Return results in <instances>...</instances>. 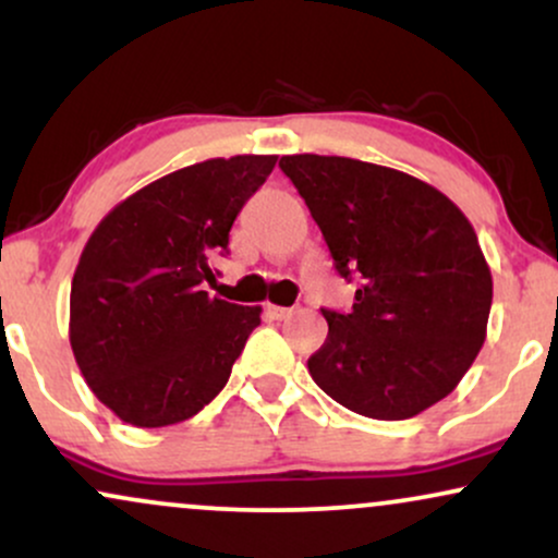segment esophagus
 Here are the masks:
<instances>
[{"label": "esophagus", "mask_w": 558, "mask_h": 558, "mask_svg": "<svg viewBox=\"0 0 558 558\" xmlns=\"http://www.w3.org/2000/svg\"><path fill=\"white\" fill-rule=\"evenodd\" d=\"M265 312H267V317H270V319H288L293 315L291 306H278V304H267Z\"/></svg>", "instance_id": "obj_1"}]
</instances>
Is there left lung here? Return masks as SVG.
Wrapping results in <instances>:
<instances>
[{
  "mask_svg": "<svg viewBox=\"0 0 558 558\" xmlns=\"http://www.w3.org/2000/svg\"><path fill=\"white\" fill-rule=\"evenodd\" d=\"M323 230L351 312L323 310L310 356L330 399L373 420H409L446 399L488 330L490 267L462 209L430 183L349 157L280 159Z\"/></svg>",
  "mask_w": 558,
  "mask_h": 558,
  "instance_id": "8db88e82",
  "label": "left lung"
}]
</instances>
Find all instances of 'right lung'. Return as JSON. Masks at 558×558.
I'll use <instances>...</instances> for the list:
<instances>
[{
	"mask_svg": "<svg viewBox=\"0 0 558 558\" xmlns=\"http://www.w3.org/2000/svg\"><path fill=\"white\" fill-rule=\"evenodd\" d=\"M275 159L217 157L170 172L120 202L83 246L70 345L96 399L128 425H175L226 388L262 306L204 288Z\"/></svg>",
	"mask_w": 558,
	"mask_h": 558,
	"instance_id": "add662e5",
	"label": "right lung"
}]
</instances>
